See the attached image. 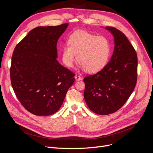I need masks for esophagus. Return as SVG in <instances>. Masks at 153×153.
Masks as SVG:
<instances>
[{"label": "esophagus", "instance_id": "1", "mask_svg": "<svg viewBox=\"0 0 153 153\" xmlns=\"http://www.w3.org/2000/svg\"><path fill=\"white\" fill-rule=\"evenodd\" d=\"M75 78L76 81H79V80H82V77L80 76H78V75H75Z\"/></svg>", "mask_w": 153, "mask_h": 153}]
</instances>
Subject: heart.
<instances>
[{
  "mask_svg": "<svg viewBox=\"0 0 153 153\" xmlns=\"http://www.w3.org/2000/svg\"><path fill=\"white\" fill-rule=\"evenodd\" d=\"M68 44L62 48V61L72 68L77 60L80 68L89 73L103 69L110 57L112 47L105 36H97L84 30H77L69 36ZM78 57H77V55Z\"/></svg>",
  "mask_w": 153,
  "mask_h": 153,
  "instance_id": "heart-1",
  "label": "heart"
}]
</instances>
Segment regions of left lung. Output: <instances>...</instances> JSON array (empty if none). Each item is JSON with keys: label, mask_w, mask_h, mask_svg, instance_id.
Wrapping results in <instances>:
<instances>
[{"label": "left lung", "mask_w": 153, "mask_h": 153, "mask_svg": "<svg viewBox=\"0 0 153 153\" xmlns=\"http://www.w3.org/2000/svg\"><path fill=\"white\" fill-rule=\"evenodd\" d=\"M114 38L110 61L94 75L84 78V99L88 107L99 115L121 108L135 89L137 80V55L121 31L106 27Z\"/></svg>", "instance_id": "1"}]
</instances>
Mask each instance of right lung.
I'll return each instance as SVG.
<instances>
[{
    "label": "right lung",
    "instance_id": "obj_1",
    "mask_svg": "<svg viewBox=\"0 0 153 153\" xmlns=\"http://www.w3.org/2000/svg\"><path fill=\"white\" fill-rule=\"evenodd\" d=\"M68 24L38 27L13 51L10 78L14 92L24 107L36 115L57 112L75 74L57 61V43Z\"/></svg>",
    "mask_w": 153,
    "mask_h": 153
}]
</instances>
